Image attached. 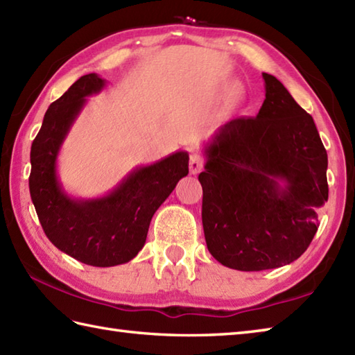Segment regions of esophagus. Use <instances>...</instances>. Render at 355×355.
<instances>
[{
    "mask_svg": "<svg viewBox=\"0 0 355 355\" xmlns=\"http://www.w3.org/2000/svg\"><path fill=\"white\" fill-rule=\"evenodd\" d=\"M202 166H205V158H202L197 153L191 154V157H189V168H191V172L193 173V175H197V173L201 172Z\"/></svg>",
    "mask_w": 355,
    "mask_h": 355,
    "instance_id": "1",
    "label": "esophagus"
}]
</instances>
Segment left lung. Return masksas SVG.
I'll list each match as a JSON object with an SVG mask.
<instances>
[{"label":"left lung","mask_w":355,"mask_h":355,"mask_svg":"<svg viewBox=\"0 0 355 355\" xmlns=\"http://www.w3.org/2000/svg\"><path fill=\"white\" fill-rule=\"evenodd\" d=\"M262 78L266 101L258 116L218 128L198 175L209 252L241 271L296 261L328 201V155L313 117L275 76Z\"/></svg>","instance_id":"8db88e82"}]
</instances>
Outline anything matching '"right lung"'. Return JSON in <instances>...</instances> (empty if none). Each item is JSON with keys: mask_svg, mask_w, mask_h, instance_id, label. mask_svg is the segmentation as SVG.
<instances>
[{"mask_svg": "<svg viewBox=\"0 0 355 355\" xmlns=\"http://www.w3.org/2000/svg\"><path fill=\"white\" fill-rule=\"evenodd\" d=\"M103 87L105 79L85 74L50 105L30 150L28 187L53 245L87 266L114 267L135 258L145 245L157 209L189 173V155L178 150L135 168L105 197H70L58 177L59 150L87 97Z\"/></svg>", "mask_w": 355, "mask_h": 355, "instance_id": "obj_1", "label": "right lung"}]
</instances>
